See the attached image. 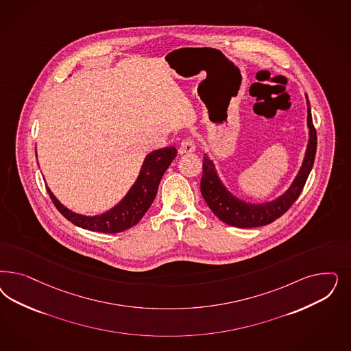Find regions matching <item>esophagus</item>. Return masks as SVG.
<instances>
[{"label":"esophagus","mask_w":351,"mask_h":351,"mask_svg":"<svg viewBox=\"0 0 351 351\" xmlns=\"http://www.w3.org/2000/svg\"><path fill=\"white\" fill-rule=\"evenodd\" d=\"M195 142H193V138H186L181 142V146H180V154H193L195 151Z\"/></svg>","instance_id":"34e87169"}]
</instances>
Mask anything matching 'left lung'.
I'll use <instances>...</instances> for the list:
<instances>
[{"mask_svg": "<svg viewBox=\"0 0 351 351\" xmlns=\"http://www.w3.org/2000/svg\"><path fill=\"white\" fill-rule=\"evenodd\" d=\"M307 125L310 129V139L306 149L304 164L298 171L292 186L288 189V191L271 203L254 205V204L240 202L239 199L234 197L219 181L212 160H209L208 156H204L203 177L200 182V190H202L204 200L206 202L210 210L222 222H225L230 226L240 227V228L266 226L274 222L275 219L280 218L292 206V204L298 199L300 193L304 190L307 177L313 169L315 154H317V130L313 124L308 99H307Z\"/></svg>", "mask_w": 351, "mask_h": 351, "instance_id": "8db88e82", "label": "left lung"}]
</instances>
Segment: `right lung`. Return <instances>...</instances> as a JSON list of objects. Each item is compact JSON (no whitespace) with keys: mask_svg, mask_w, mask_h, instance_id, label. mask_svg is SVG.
I'll return each instance as SVG.
<instances>
[{"mask_svg":"<svg viewBox=\"0 0 351 351\" xmlns=\"http://www.w3.org/2000/svg\"><path fill=\"white\" fill-rule=\"evenodd\" d=\"M176 156L177 149L174 147L161 148L147 155L138 180L124 200L104 215L95 217L76 215L64 208L51 191L47 187L46 189L58 210L73 225L103 234H116L136 226L142 217L146 215L148 208L155 200L161 177Z\"/></svg>","mask_w":351,"mask_h":351,"instance_id":"1","label":"right lung"}]
</instances>
